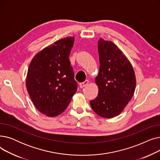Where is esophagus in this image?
Wrapping results in <instances>:
<instances>
[{"instance_id": "obj_1", "label": "esophagus", "mask_w": 160, "mask_h": 160, "mask_svg": "<svg viewBox=\"0 0 160 160\" xmlns=\"http://www.w3.org/2000/svg\"><path fill=\"white\" fill-rule=\"evenodd\" d=\"M88 83H89V81L88 80H85L84 82H81V83H80V87L81 88L85 87V86H86L88 84Z\"/></svg>"}]
</instances>
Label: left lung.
<instances>
[{
  "mask_svg": "<svg viewBox=\"0 0 160 160\" xmlns=\"http://www.w3.org/2000/svg\"><path fill=\"white\" fill-rule=\"evenodd\" d=\"M98 52L100 68L95 83L98 93L90 104L99 116L113 118L123 111L133 95L135 72L128 59L112 41L100 38Z\"/></svg>",
  "mask_w": 160,
  "mask_h": 160,
  "instance_id": "obj_1",
  "label": "left lung"
}]
</instances>
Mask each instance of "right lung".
Listing matches in <instances>:
<instances>
[{"label": "right lung", "instance_id": "right-lung-1", "mask_svg": "<svg viewBox=\"0 0 160 160\" xmlns=\"http://www.w3.org/2000/svg\"><path fill=\"white\" fill-rule=\"evenodd\" d=\"M74 37L58 40L32 60L26 86L36 108L48 117L61 114L77 91V83L69 56Z\"/></svg>", "mask_w": 160, "mask_h": 160}]
</instances>
